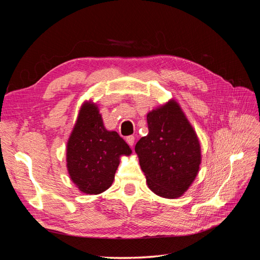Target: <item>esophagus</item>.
Returning <instances> with one entry per match:
<instances>
[{
	"label": "esophagus",
	"instance_id": "obj_1",
	"mask_svg": "<svg viewBox=\"0 0 260 260\" xmlns=\"http://www.w3.org/2000/svg\"><path fill=\"white\" fill-rule=\"evenodd\" d=\"M125 141H127V143L130 145V146H133V144H135V141H136V138L133 136H129L125 138Z\"/></svg>",
	"mask_w": 260,
	"mask_h": 260
}]
</instances>
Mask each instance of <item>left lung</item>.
<instances>
[{
  "mask_svg": "<svg viewBox=\"0 0 260 260\" xmlns=\"http://www.w3.org/2000/svg\"><path fill=\"white\" fill-rule=\"evenodd\" d=\"M147 125L135 148L147 185L161 198H180L199 174V138L175 100L149 112Z\"/></svg>",
  "mask_w": 260,
  "mask_h": 260,
  "instance_id": "left-lung-1",
  "label": "left lung"
}]
</instances>
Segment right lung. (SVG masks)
Returning <instances> with one entry per match:
<instances>
[{"mask_svg": "<svg viewBox=\"0 0 260 260\" xmlns=\"http://www.w3.org/2000/svg\"><path fill=\"white\" fill-rule=\"evenodd\" d=\"M131 152L116 131L105 129L98 105L84 102L66 151L68 174L79 191L90 195L106 191L113 183L120 156Z\"/></svg>", "mask_w": 260, "mask_h": 260, "instance_id": "obj_1", "label": "right lung"}]
</instances>
